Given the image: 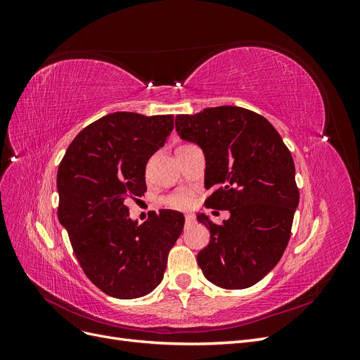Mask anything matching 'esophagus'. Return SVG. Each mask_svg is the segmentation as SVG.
<instances>
[{
  "instance_id": "1",
  "label": "esophagus",
  "mask_w": 360,
  "mask_h": 360,
  "mask_svg": "<svg viewBox=\"0 0 360 360\" xmlns=\"http://www.w3.org/2000/svg\"><path fill=\"white\" fill-rule=\"evenodd\" d=\"M195 222V217L192 216V214H186V216H184V224H186V226L188 225H192Z\"/></svg>"
}]
</instances>
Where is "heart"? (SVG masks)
<instances>
[{
    "instance_id": "1",
    "label": "heart",
    "mask_w": 360,
    "mask_h": 360,
    "mask_svg": "<svg viewBox=\"0 0 360 360\" xmlns=\"http://www.w3.org/2000/svg\"><path fill=\"white\" fill-rule=\"evenodd\" d=\"M165 205L171 207V209L177 210H186L192 204V192L189 191H177L169 193L168 197L163 198Z\"/></svg>"
}]
</instances>
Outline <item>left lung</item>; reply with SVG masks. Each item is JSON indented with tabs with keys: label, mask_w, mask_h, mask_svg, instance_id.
I'll list each match as a JSON object with an SVG mask.
<instances>
[{
	"label": "left lung",
	"mask_w": 360,
	"mask_h": 360,
	"mask_svg": "<svg viewBox=\"0 0 360 360\" xmlns=\"http://www.w3.org/2000/svg\"><path fill=\"white\" fill-rule=\"evenodd\" d=\"M176 129L202 148L205 189L214 188L205 207L231 214L221 225L197 216L210 231L198 266L221 288L252 287L278 264L291 236L299 189L290 150L263 115L240 106L177 115Z\"/></svg>",
	"instance_id": "obj_1"
}]
</instances>
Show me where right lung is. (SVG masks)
I'll list each match as a JSON object with an SVG mask.
<instances>
[{"instance_id": "obj_1", "label": "right lung", "mask_w": 360, "mask_h": 360, "mask_svg": "<svg viewBox=\"0 0 360 360\" xmlns=\"http://www.w3.org/2000/svg\"><path fill=\"white\" fill-rule=\"evenodd\" d=\"M172 129V115L108 114L76 135L60 163V224L86 278L111 297L153 291L183 231L176 210L150 212L138 225L124 204L147 191V162Z\"/></svg>"}]
</instances>
